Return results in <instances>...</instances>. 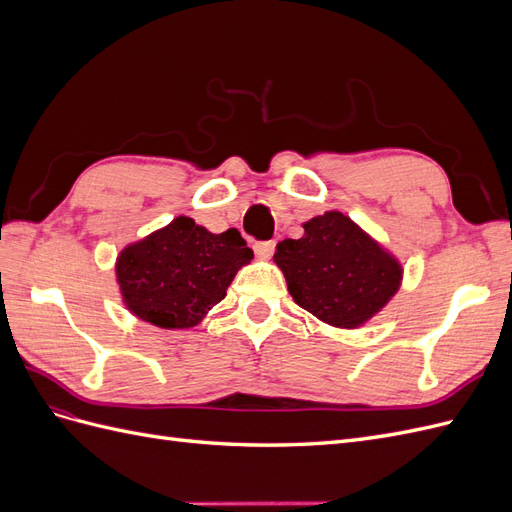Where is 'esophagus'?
<instances>
[{
  "instance_id": "34e87169",
  "label": "esophagus",
  "mask_w": 512,
  "mask_h": 512,
  "mask_svg": "<svg viewBox=\"0 0 512 512\" xmlns=\"http://www.w3.org/2000/svg\"><path fill=\"white\" fill-rule=\"evenodd\" d=\"M275 250V241H256L254 243V252L260 256V258H271Z\"/></svg>"
}]
</instances>
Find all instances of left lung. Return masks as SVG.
<instances>
[{"label":"left lung","mask_w":512,"mask_h":512,"mask_svg":"<svg viewBox=\"0 0 512 512\" xmlns=\"http://www.w3.org/2000/svg\"><path fill=\"white\" fill-rule=\"evenodd\" d=\"M301 239L277 243L292 299L337 329H356L374 318L401 286L399 260L342 211L303 224Z\"/></svg>","instance_id":"obj_1"}]
</instances>
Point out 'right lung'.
Returning <instances> with one entry per match:
<instances>
[{"label":"right lung","instance_id":"obj_1","mask_svg":"<svg viewBox=\"0 0 512 512\" xmlns=\"http://www.w3.org/2000/svg\"><path fill=\"white\" fill-rule=\"evenodd\" d=\"M254 252L237 228L213 235L179 215L168 226L123 247L117 284L130 312L160 329H190L224 297Z\"/></svg>","mask_w":512,"mask_h":512}]
</instances>
